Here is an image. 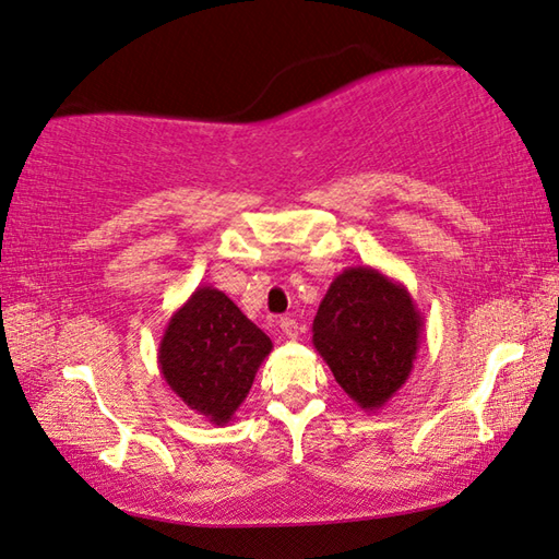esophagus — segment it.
<instances>
[{
    "label": "esophagus",
    "instance_id": "1",
    "mask_svg": "<svg viewBox=\"0 0 559 559\" xmlns=\"http://www.w3.org/2000/svg\"><path fill=\"white\" fill-rule=\"evenodd\" d=\"M278 326H281V332L286 334L288 338H295V336H298V332H300V324H298V320H293V317H281Z\"/></svg>",
    "mask_w": 559,
    "mask_h": 559
}]
</instances>
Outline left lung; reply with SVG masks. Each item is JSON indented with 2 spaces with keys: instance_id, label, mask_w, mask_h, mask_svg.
Here are the masks:
<instances>
[{
  "instance_id": "obj_1",
  "label": "left lung",
  "mask_w": 559,
  "mask_h": 559,
  "mask_svg": "<svg viewBox=\"0 0 559 559\" xmlns=\"http://www.w3.org/2000/svg\"><path fill=\"white\" fill-rule=\"evenodd\" d=\"M424 317L404 283L373 266L332 281L312 322V344L364 412H378L412 376Z\"/></svg>"
}]
</instances>
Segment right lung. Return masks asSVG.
I'll return each mask as SVG.
<instances>
[{"mask_svg": "<svg viewBox=\"0 0 559 559\" xmlns=\"http://www.w3.org/2000/svg\"><path fill=\"white\" fill-rule=\"evenodd\" d=\"M271 348V338L223 290L199 286L164 326L157 364L186 407L227 426Z\"/></svg>", "mask_w": 559, "mask_h": 559, "instance_id": "obj_1", "label": "right lung"}]
</instances>
